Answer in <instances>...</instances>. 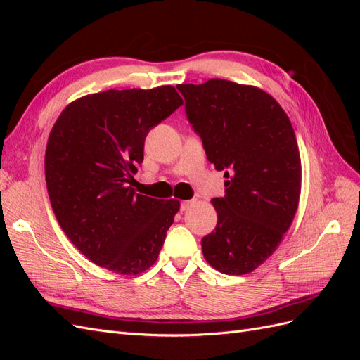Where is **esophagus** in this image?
<instances>
[{"mask_svg": "<svg viewBox=\"0 0 360 360\" xmlns=\"http://www.w3.org/2000/svg\"><path fill=\"white\" fill-rule=\"evenodd\" d=\"M195 201L193 200H188V201H181V204H180V209H181V212H184V210H188L189 207L193 204Z\"/></svg>", "mask_w": 360, "mask_h": 360, "instance_id": "obj_1", "label": "esophagus"}]
</instances>
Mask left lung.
<instances>
[{"label": "left lung", "mask_w": 360, "mask_h": 360, "mask_svg": "<svg viewBox=\"0 0 360 360\" xmlns=\"http://www.w3.org/2000/svg\"><path fill=\"white\" fill-rule=\"evenodd\" d=\"M186 114L207 159L225 169L213 198L214 231L202 240L207 263L246 275L275 252L297 212L302 162L291 122L269 93L226 79L180 84Z\"/></svg>", "instance_id": "left-lung-1"}]
</instances>
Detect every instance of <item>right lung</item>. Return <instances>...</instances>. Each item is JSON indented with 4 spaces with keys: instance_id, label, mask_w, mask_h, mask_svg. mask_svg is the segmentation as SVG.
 Masks as SVG:
<instances>
[{
    "instance_id": "obj_1",
    "label": "right lung",
    "mask_w": 360,
    "mask_h": 360,
    "mask_svg": "<svg viewBox=\"0 0 360 360\" xmlns=\"http://www.w3.org/2000/svg\"><path fill=\"white\" fill-rule=\"evenodd\" d=\"M183 99L172 85L106 90L64 108L46 146L52 210L69 240L94 264L123 276L156 263L177 200H156L130 186L150 129Z\"/></svg>"
}]
</instances>
